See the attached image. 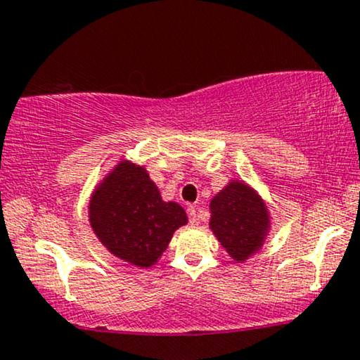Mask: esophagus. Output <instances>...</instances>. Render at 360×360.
<instances>
[{"label":"esophagus","mask_w":360,"mask_h":360,"mask_svg":"<svg viewBox=\"0 0 360 360\" xmlns=\"http://www.w3.org/2000/svg\"><path fill=\"white\" fill-rule=\"evenodd\" d=\"M187 214H188V221L192 226H197L198 224V217H197V209L193 205H190L187 209Z\"/></svg>","instance_id":"obj_1"}]
</instances>
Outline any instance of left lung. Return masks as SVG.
<instances>
[{
    "instance_id": "obj_1",
    "label": "left lung",
    "mask_w": 360,
    "mask_h": 360,
    "mask_svg": "<svg viewBox=\"0 0 360 360\" xmlns=\"http://www.w3.org/2000/svg\"><path fill=\"white\" fill-rule=\"evenodd\" d=\"M210 229L229 256L246 261L263 246L269 231V214L251 187L232 180L210 202Z\"/></svg>"
}]
</instances>
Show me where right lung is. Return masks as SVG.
Returning <instances> with one entry per match:
<instances>
[{"label": "right lung", "mask_w": 360, "mask_h": 360, "mask_svg": "<svg viewBox=\"0 0 360 360\" xmlns=\"http://www.w3.org/2000/svg\"><path fill=\"white\" fill-rule=\"evenodd\" d=\"M89 221L101 243L122 261L150 268L187 224L175 202H163L143 167L122 160L92 193Z\"/></svg>", "instance_id": "obj_1"}]
</instances>
